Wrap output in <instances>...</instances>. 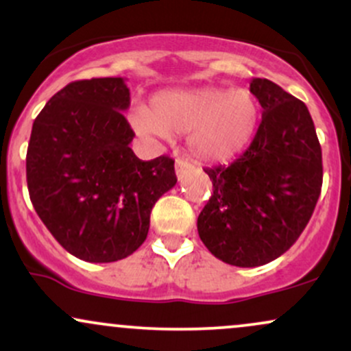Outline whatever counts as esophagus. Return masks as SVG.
I'll list each match as a JSON object with an SVG mask.
<instances>
[{"label":"esophagus","mask_w":351,"mask_h":351,"mask_svg":"<svg viewBox=\"0 0 351 351\" xmlns=\"http://www.w3.org/2000/svg\"><path fill=\"white\" fill-rule=\"evenodd\" d=\"M175 168H176V176H178V178L181 180V178H183L184 173H188L189 170H191L193 165H191V163H188L186 160H181V158H178V160H176Z\"/></svg>","instance_id":"obj_1"}]
</instances>
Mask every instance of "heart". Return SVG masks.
I'll list each match as a JSON object with an SVG mask.
<instances>
[{"label":"heart","instance_id":"heart-1","mask_svg":"<svg viewBox=\"0 0 351 351\" xmlns=\"http://www.w3.org/2000/svg\"><path fill=\"white\" fill-rule=\"evenodd\" d=\"M130 122L143 136L188 134V148L195 158L221 163L251 143L259 123V104L247 88L163 90L150 99L148 110L134 112Z\"/></svg>","mask_w":351,"mask_h":351}]
</instances>
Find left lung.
Wrapping results in <instances>:
<instances>
[{
	"mask_svg": "<svg viewBox=\"0 0 351 351\" xmlns=\"http://www.w3.org/2000/svg\"><path fill=\"white\" fill-rule=\"evenodd\" d=\"M249 90L263 120L239 158L204 168L213 195L198 216L208 251L237 267L264 265L291 249L312 217L324 178L307 106L267 79H252Z\"/></svg>",
	"mask_w": 351,
	"mask_h": 351,
	"instance_id": "left-lung-1",
	"label": "left lung"
}]
</instances>
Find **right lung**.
<instances>
[{"instance_id": "right-lung-1", "label": "right lung", "mask_w": 351, "mask_h": 351, "mask_svg": "<svg viewBox=\"0 0 351 351\" xmlns=\"http://www.w3.org/2000/svg\"><path fill=\"white\" fill-rule=\"evenodd\" d=\"M122 77L75 80L36 117L26 155L31 203L72 256L115 263L147 239L152 208L176 184L175 160L143 162L128 145Z\"/></svg>"}]
</instances>
